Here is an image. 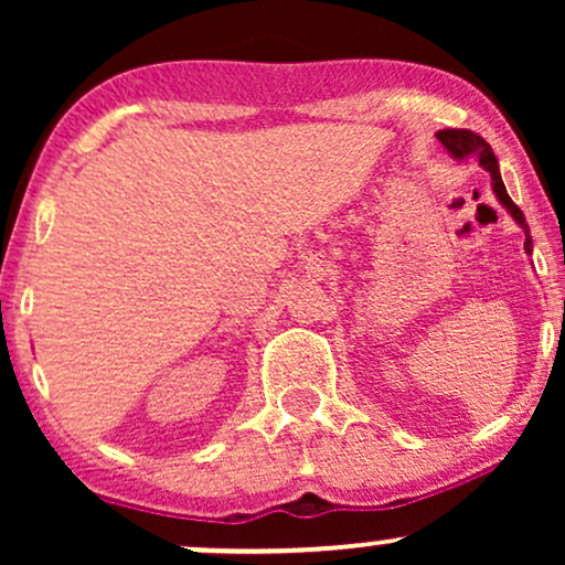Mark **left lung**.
Masks as SVG:
<instances>
[{"mask_svg":"<svg viewBox=\"0 0 565 565\" xmlns=\"http://www.w3.org/2000/svg\"><path fill=\"white\" fill-rule=\"evenodd\" d=\"M436 138L440 140V146H444L446 151H449L454 159H468V157H476V159H478V164H481L483 170H489V172H491V180H494V183H491V185H494L497 199L502 201L504 210H508L510 215L515 217V223L521 225L523 231H526V252L531 255L529 223H526V217H523L521 206H518L515 201H512V199L508 196V188H504V183H502V174H499L497 157H494V151H491L489 142H486L478 132H470V129H440V132L436 135Z\"/></svg>","mask_w":565,"mask_h":565,"instance_id":"8db88e82","label":"left lung"}]
</instances>
